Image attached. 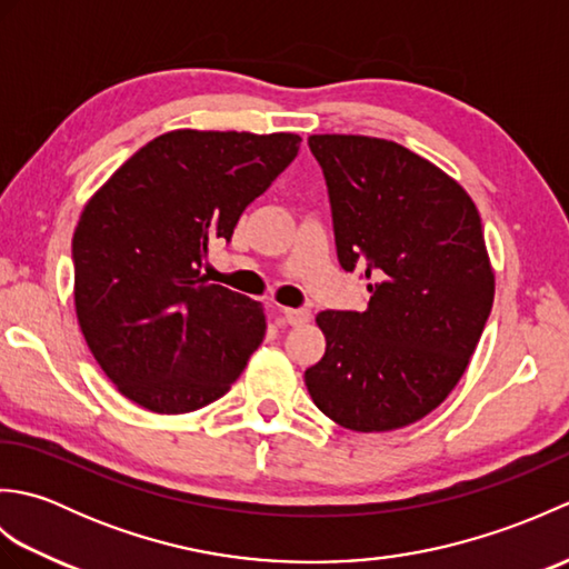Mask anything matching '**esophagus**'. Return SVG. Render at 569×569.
Instances as JSON below:
<instances>
[{
	"instance_id": "1",
	"label": "esophagus",
	"mask_w": 569,
	"mask_h": 569,
	"mask_svg": "<svg viewBox=\"0 0 569 569\" xmlns=\"http://www.w3.org/2000/svg\"><path fill=\"white\" fill-rule=\"evenodd\" d=\"M283 320L293 328H300L310 320V310L308 308H283Z\"/></svg>"
}]
</instances>
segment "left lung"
Here are the masks:
<instances>
[{
	"label": "left lung",
	"mask_w": 569,
	"mask_h": 569,
	"mask_svg": "<svg viewBox=\"0 0 569 569\" xmlns=\"http://www.w3.org/2000/svg\"><path fill=\"white\" fill-rule=\"evenodd\" d=\"M337 257L369 278L367 310H322L325 357L306 386L357 432L426 418L475 355L493 303L481 217L465 188L401 143L318 134Z\"/></svg>",
	"instance_id": "8db88e82"
}]
</instances>
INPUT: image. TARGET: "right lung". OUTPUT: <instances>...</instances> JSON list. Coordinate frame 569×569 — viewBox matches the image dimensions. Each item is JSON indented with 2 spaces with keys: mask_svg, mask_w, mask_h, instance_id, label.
<instances>
[{
  "mask_svg": "<svg viewBox=\"0 0 569 569\" xmlns=\"http://www.w3.org/2000/svg\"><path fill=\"white\" fill-rule=\"evenodd\" d=\"M298 149L300 137L283 131H168L84 204L72 234L78 322L129 401L190 413L244 371L263 340V308L208 283L200 266Z\"/></svg>",
  "mask_w": 569,
  "mask_h": 569,
  "instance_id": "right-lung-1",
  "label": "right lung"
}]
</instances>
